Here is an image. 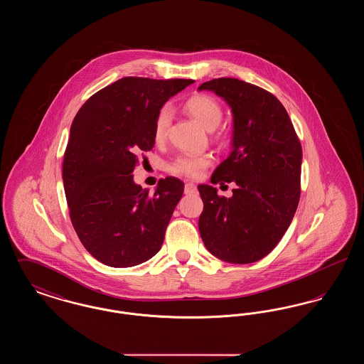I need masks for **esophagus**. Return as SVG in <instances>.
Wrapping results in <instances>:
<instances>
[{
    "label": "esophagus",
    "mask_w": 364,
    "mask_h": 364,
    "mask_svg": "<svg viewBox=\"0 0 364 364\" xmlns=\"http://www.w3.org/2000/svg\"><path fill=\"white\" fill-rule=\"evenodd\" d=\"M184 191H186V193H195L196 192V186L193 183H186Z\"/></svg>",
    "instance_id": "obj_1"
}]
</instances>
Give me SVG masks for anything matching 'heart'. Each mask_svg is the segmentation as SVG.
<instances>
[{
  "label": "heart",
  "mask_w": 364,
  "mask_h": 364,
  "mask_svg": "<svg viewBox=\"0 0 364 364\" xmlns=\"http://www.w3.org/2000/svg\"><path fill=\"white\" fill-rule=\"evenodd\" d=\"M188 114L192 116L208 131L215 129L223 122L224 110L213 97L206 94H196L187 100L184 105ZM172 119V110L169 106H162L156 113L153 136L156 143H162L168 136V129ZM213 164L210 154H183L176 156L169 164L168 171L174 176H184L190 178H198L205 172V169Z\"/></svg>",
  "instance_id": "1"
}]
</instances>
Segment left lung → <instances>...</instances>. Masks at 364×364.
Wrapping results in <instances>:
<instances>
[{
    "label": "left lung",
    "instance_id": "obj_1",
    "mask_svg": "<svg viewBox=\"0 0 364 364\" xmlns=\"http://www.w3.org/2000/svg\"><path fill=\"white\" fill-rule=\"evenodd\" d=\"M225 100L233 113L232 153L213 184L236 183L230 198L198 186L203 200L199 232L208 251L229 263L264 258L294 220L300 199L301 144L285 107L258 86L233 77L200 85Z\"/></svg>",
    "mask_w": 364,
    "mask_h": 364
}]
</instances>
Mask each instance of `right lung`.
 <instances>
[{
    "label": "right lung",
    "instance_id": "1",
    "mask_svg": "<svg viewBox=\"0 0 364 364\" xmlns=\"http://www.w3.org/2000/svg\"><path fill=\"white\" fill-rule=\"evenodd\" d=\"M192 82L122 77L90 97L72 122L63 162L70 221L106 266H136L161 250L184 183L166 177L149 193L132 172L154 147L158 110Z\"/></svg>",
    "mask_w": 364,
    "mask_h": 364
}]
</instances>
